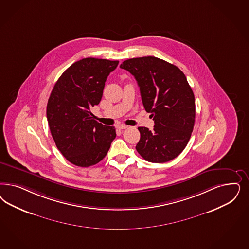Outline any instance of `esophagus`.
Segmentation results:
<instances>
[{
  "label": "esophagus",
  "mask_w": 249,
  "mask_h": 249,
  "mask_svg": "<svg viewBox=\"0 0 249 249\" xmlns=\"http://www.w3.org/2000/svg\"><path fill=\"white\" fill-rule=\"evenodd\" d=\"M118 128L126 129L128 128V126H127V125H125V124H119V125H118Z\"/></svg>",
  "instance_id": "esophagus-1"
}]
</instances>
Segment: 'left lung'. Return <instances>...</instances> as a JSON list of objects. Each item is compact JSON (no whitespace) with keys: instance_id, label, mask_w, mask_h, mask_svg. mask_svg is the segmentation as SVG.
Listing matches in <instances>:
<instances>
[{"instance_id":"1","label":"left lung","mask_w":249,"mask_h":249,"mask_svg":"<svg viewBox=\"0 0 249 249\" xmlns=\"http://www.w3.org/2000/svg\"><path fill=\"white\" fill-rule=\"evenodd\" d=\"M120 68L137 80L144 109L155 123L153 131L138 127L137 152L153 163L172 160L186 147L195 122V99L184 73L156 56L130 58Z\"/></svg>"}]
</instances>
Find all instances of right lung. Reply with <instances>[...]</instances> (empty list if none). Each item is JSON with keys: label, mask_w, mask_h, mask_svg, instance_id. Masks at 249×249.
<instances>
[{"label": "right lung", "mask_w": 249, "mask_h": 249, "mask_svg": "<svg viewBox=\"0 0 249 249\" xmlns=\"http://www.w3.org/2000/svg\"><path fill=\"white\" fill-rule=\"evenodd\" d=\"M118 60L82 58L69 67L48 99L47 118L57 149L67 160L87 168L102 160L116 137L113 126L91 117L102 100L105 81Z\"/></svg>", "instance_id": "right-lung-1"}]
</instances>
